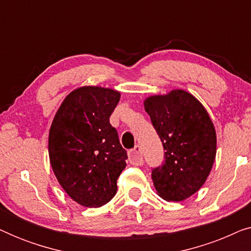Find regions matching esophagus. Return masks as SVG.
Masks as SVG:
<instances>
[{
    "label": "esophagus",
    "mask_w": 251,
    "mask_h": 251,
    "mask_svg": "<svg viewBox=\"0 0 251 251\" xmlns=\"http://www.w3.org/2000/svg\"><path fill=\"white\" fill-rule=\"evenodd\" d=\"M129 160L130 163L133 166H142L143 164V154H142V147L139 145H136L135 149L129 152Z\"/></svg>",
    "instance_id": "1"
}]
</instances>
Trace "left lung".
<instances>
[{
	"label": "left lung",
	"mask_w": 251,
	"mask_h": 251,
	"mask_svg": "<svg viewBox=\"0 0 251 251\" xmlns=\"http://www.w3.org/2000/svg\"><path fill=\"white\" fill-rule=\"evenodd\" d=\"M144 107L166 151L163 164L152 171L157 195L167 201L186 200L200 190L214 166V123L204 106L181 89L150 96Z\"/></svg>",
	"instance_id": "1"
}]
</instances>
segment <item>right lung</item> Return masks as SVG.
<instances>
[{
	"mask_svg": "<svg viewBox=\"0 0 251 251\" xmlns=\"http://www.w3.org/2000/svg\"><path fill=\"white\" fill-rule=\"evenodd\" d=\"M118 90L83 85L70 92L49 130V159L60 186L78 204L99 208L116 194L128 159L109 116Z\"/></svg>",
	"mask_w": 251,
	"mask_h": 251,
	"instance_id": "1",
	"label": "right lung"
}]
</instances>
